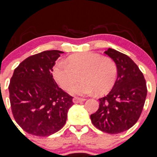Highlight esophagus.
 Segmentation results:
<instances>
[{
	"mask_svg": "<svg viewBox=\"0 0 157 157\" xmlns=\"http://www.w3.org/2000/svg\"><path fill=\"white\" fill-rule=\"evenodd\" d=\"M86 99L85 98H77V97H74L73 98V102L74 103L77 104V103H80V102L84 101Z\"/></svg>",
	"mask_w": 157,
	"mask_h": 157,
	"instance_id": "esophagus-1",
	"label": "esophagus"
}]
</instances>
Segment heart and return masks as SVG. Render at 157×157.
I'll list each match as a JSON object with an SVG mask.
<instances>
[{
	"label": "heart",
	"mask_w": 157,
	"mask_h": 157,
	"mask_svg": "<svg viewBox=\"0 0 157 157\" xmlns=\"http://www.w3.org/2000/svg\"><path fill=\"white\" fill-rule=\"evenodd\" d=\"M53 75L60 86L67 89L72 95H85L94 91L98 95L105 93L113 87L117 77L116 62L109 57L87 52L74 54L67 59V63L58 62Z\"/></svg>",
	"instance_id": "obj_1"
}]
</instances>
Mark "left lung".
<instances>
[{"label": "left lung", "mask_w": 157, "mask_h": 157, "mask_svg": "<svg viewBox=\"0 0 157 157\" xmlns=\"http://www.w3.org/2000/svg\"><path fill=\"white\" fill-rule=\"evenodd\" d=\"M105 53L117 66V78L99 108L90 118L97 128L109 134L129 129L139 119L146 99L147 85L142 72L128 56L108 48Z\"/></svg>", "instance_id": "8db88e82"}]
</instances>
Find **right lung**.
Masks as SVG:
<instances>
[{"mask_svg":"<svg viewBox=\"0 0 157 157\" xmlns=\"http://www.w3.org/2000/svg\"><path fill=\"white\" fill-rule=\"evenodd\" d=\"M62 53L47 50L28 57L11 77L9 92L13 117L31 135L47 137L59 131L74 105L73 97L58 86L52 74Z\"/></svg>","mask_w":157,"mask_h":157,"instance_id":"right-lung-1","label":"right lung"}]
</instances>
